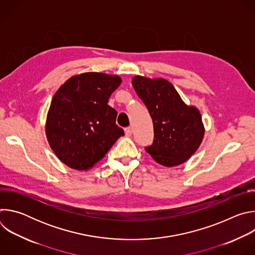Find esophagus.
Returning a JSON list of instances; mask_svg holds the SVG:
<instances>
[{
	"label": "esophagus",
	"mask_w": 255,
	"mask_h": 255,
	"mask_svg": "<svg viewBox=\"0 0 255 255\" xmlns=\"http://www.w3.org/2000/svg\"><path fill=\"white\" fill-rule=\"evenodd\" d=\"M125 134H126V136H131L132 135V128L131 127L125 128Z\"/></svg>",
	"instance_id": "1"
}]
</instances>
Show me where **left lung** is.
<instances>
[{
    "label": "left lung",
    "mask_w": 255,
    "mask_h": 255,
    "mask_svg": "<svg viewBox=\"0 0 255 255\" xmlns=\"http://www.w3.org/2000/svg\"><path fill=\"white\" fill-rule=\"evenodd\" d=\"M132 85L153 122V143L145 150L163 166L187 161L199 148L205 134L198 108L188 106L164 79L136 76Z\"/></svg>",
    "instance_id": "8db88e82"
}]
</instances>
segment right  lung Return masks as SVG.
Here are the masks:
<instances>
[{"label":"right lung","mask_w":255,"mask_h":255,"mask_svg":"<svg viewBox=\"0 0 255 255\" xmlns=\"http://www.w3.org/2000/svg\"><path fill=\"white\" fill-rule=\"evenodd\" d=\"M121 82L115 75L85 72L68 79L53 96L45 132L55 155L70 168H92L124 135L117 111L108 105Z\"/></svg>","instance_id":"1"}]
</instances>
